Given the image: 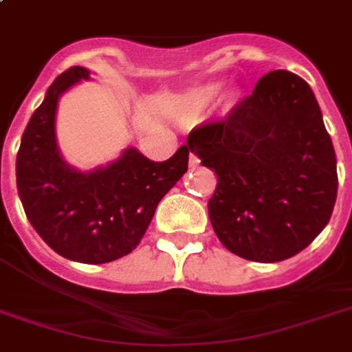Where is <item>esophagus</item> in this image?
<instances>
[{
    "label": "esophagus",
    "mask_w": 352,
    "mask_h": 352,
    "mask_svg": "<svg viewBox=\"0 0 352 352\" xmlns=\"http://www.w3.org/2000/svg\"><path fill=\"white\" fill-rule=\"evenodd\" d=\"M188 164H190V168H197V166L201 164V160H199L197 155L190 153V160H188Z\"/></svg>",
    "instance_id": "34e87169"
}]
</instances>
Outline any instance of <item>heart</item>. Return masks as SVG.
I'll return each instance as SVG.
<instances>
[{
    "label": "heart",
    "mask_w": 352,
    "mask_h": 352,
    "mask_svg": "<svg viewBox=\"0 0 352 352\" xmlns=\"http://www.w3.org/2000/svg\"><path fill=\"white\" fill-rule=\"evenodd\" d=\"M221 89H223V82H208V84H203L192 89L188 93L186 100L182 104V113L184 115H197L201 113L206 106H210L212 102L219 96Z\"/></svg>",
    "instance_id": "heart-1"
}]
</instances>
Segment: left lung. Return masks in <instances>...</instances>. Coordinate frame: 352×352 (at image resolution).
Wrapping results in <instances>:
<instances>
[{
  "mask_svg": "<svg viewBox=\"0 0 352 352\" xmlns=\"http://www.w3.org/2000/svg\"><path fill=\"white\" fill-rule=\"evenodd\" d=\"M188 148L217 173L208 215L221 243L250 261L296 256L327 226L338 192L336 153L305 80L272 71Z\"/></svg>",
  "mask_w": 352,
  "mask_h": 352,
  "instance_id": "1",
  "label": "left lung"
}]
</instances>
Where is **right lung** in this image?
I'll return each mask as SVG.
<instances>
[{
    "label": "right lung",
    "instance_id": "obj_1",
    "mask_svg": "<svg viewBox=\"0 0 352 352\" xmlns=\"http://www.w3.org/2000/svg\"><path fill=\"white\" fill-rule=\"evenodd\" d=\"M82 80L85 67H71L47 89L41 106L25 127L16 184L27 219L40 237L71 261H115L137 248L160 199L188 170V146L164 162H153L137 148L89 171L63 159L56 138L58 102Z\"/></svg>",
    "mask_w": 352,
    "mask_h": 352
}]
</instances>
